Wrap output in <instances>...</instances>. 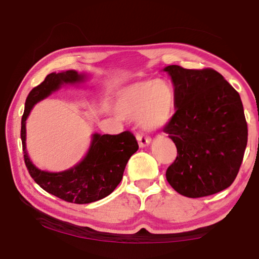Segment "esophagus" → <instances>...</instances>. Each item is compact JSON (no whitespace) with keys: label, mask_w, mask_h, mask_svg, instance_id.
Listing matches in <instances>:
<instances>
[{"label":"esophagus","mask_w":259,"mask_h":259,"mask_svg":"<svg viewBox=\"0 0 259 259\" xmlns=\"http://www.w3.org/2000/svg\"><path fill=\"white\" fill-rule=\"evenodd\" d=\"M137 140H138V144H139V146L141 148L148 146L151 142L150 137L145 135V134H138V135H137Z\"/></svg>","instance_id":"1"}]
</instances>
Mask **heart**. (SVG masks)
I'll return each instance as SVG.
<instances>
[{
	"mask_svg": "<svg viewBox=\"0 0 259 259\" xmlns=\"http://www.w3.org/2000/svg\"><path fill=\"white\" fill-rule=\"evenodd\" d=\"M175 106L172 85L164 79L145 80L123 87L115 96V112L137 118L146 129H155L170 119Z\"/></svg>",
	"mask_w": 259,
	"mask_h": 259,
	"instance_id": "heart-1",
	"label": "heart"
}]
</instances>
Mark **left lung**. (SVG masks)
<instances>
[{"label": "left lung", "mask_w": 259, "mask_h": 259, "mask_svg": "<svg viewBox=\"0 0 259 259\" xmlns=\"http://www.w3.org/2000/svg\"><path fill=\"white\" fill-rule=\"evenodd\" d=\"M176 112L163 131L177 147L166 178L180 195L210 196L234 183L248 129L239 93L213 69L168 65Z\"/></svg>", "instance_id": "8db88e82"}]
</instances>
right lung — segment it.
Returning <instances> with one entry per match:
<instances>
[{
    "instance_id": "right-lung-1",
    "label": "right lung",
    "mask_w": 259,
    "mask_h": 259,
    "mask_svg": "<svg viewBox=\"0 0 259 259\" xmlns=\"http://www.w3.org/2000/svg\"><path fill=\"white\" fill-rule=\"evenodd\" d=\"M83 79L84 75L73 70L47 75L45 81L33 88L27 96L21 121L24 162L33 180L49 194L79 205L100 200L111 194L122 179L126 162L139 148L130 131L119 135L95 134L87 156L73 168L62 172H48L32 163L25 147V121L33 106L58 90L61 84L76 83Z\"/></svg>"
}]
</instances>
